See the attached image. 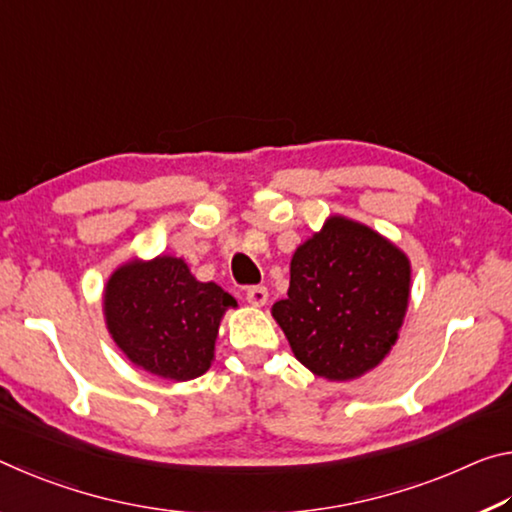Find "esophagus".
I'll return each mask as SVG.
<instances>
[{
    "label": "esophagus",
    "mask_w": 512,
    "mask_h": 512,
    "mask_svg": "<svg viewBox=\"0 0 512 512\" xmlns=\"http://www.w3.org/2000/svg\"><path fill=\"white\" fill-rule=\"evenodd\" d=\"M245 297H247V301H249L251 306H265L267 288L265 286H251V288H247Z\"/></svg>",
    "instance_id": "1"
}]
</instances>
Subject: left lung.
Segmentation results:
<instances>
[{"instance_id":"1","label":"left lung","mask_w":512,"mask_h":512,"mask_svg":"<svg viewBox=\"0 0 512 512\" xmlns=\"http://www.w3.org/2000/svg\"><path fill=\"white\" fill-rule=\"evenodd\" d=\"M410 263L367 226L331 217L290 263L288 297L272 306L301 365L349 381L381 363L408 308Z\"/></svg>"}]
</instances>
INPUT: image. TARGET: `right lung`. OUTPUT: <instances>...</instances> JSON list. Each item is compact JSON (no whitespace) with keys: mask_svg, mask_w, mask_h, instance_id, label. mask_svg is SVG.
<instances>
[{"mask_svg":"<svg viewBox=\"0 0 512 512\" xmlns=\"http://www.w3.org/2000/svg\"><path fill=\"white\" fill-rule=\"evenodd\" d=\"M236 306L217 283H201L181 258L127 263L106 283V324L131 363L172 381L211 367L220 320Z\"/></svg>","mask_w":512,"mask_h":512,"instance_id":"add662e5","label":"right lung"}]
</instances>
